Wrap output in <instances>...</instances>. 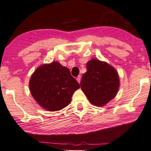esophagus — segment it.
<instances>
[{
	"label": "esophagus",
	"mask_w": 151,
	"mask_h": 151,
	"mask_svg": "<svg viewBox=\"0 0 151 151\" xmlns=\"http://www.w3.org/2000/svg\"><path fill=\"white\" fill-rule=\"evenodd\" d=\"M76 80H77V81L78 82V83H80V80H81V76H78L77 78H76Z\"/></svg>",
	"instance_id": "34e87169"
}]
</instances>
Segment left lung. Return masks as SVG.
Returning <instances> with one entry per match:
<instances>
[{"label":"left lung","instance_id":"left-lung-1","mask_svg":"<svg viewBox=\"0 0 151 151\" xmlns=\"http://www.w3.org/2000/svg\"><path fill=\"white\" fill-rule=\"evenodd\" d=\"M120 80L116 70L98 59L87 63V72L83 73L80 87L93 105L103 107L116 96Z\"/></svg>","mask_w":151,"mask_h":151}]
</instances>
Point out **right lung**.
Here are the masks:
<instances>
[{"instance_id": "obj_1", "label": "right lung", "mask_w": 151, "mask_h": 151, "mask_svg": "<svg viewBox=\"0 0 151 151\" xmlns=\"http://www.w3.org/2000/svg\"><path fill=\"white\" fill-rule=\"evenodd\" d=\"M32 97L42 108L55 111L66 107L80 85L67 67L58 62L40 65L29 82Z\"/></svg>"}]
</instances>
